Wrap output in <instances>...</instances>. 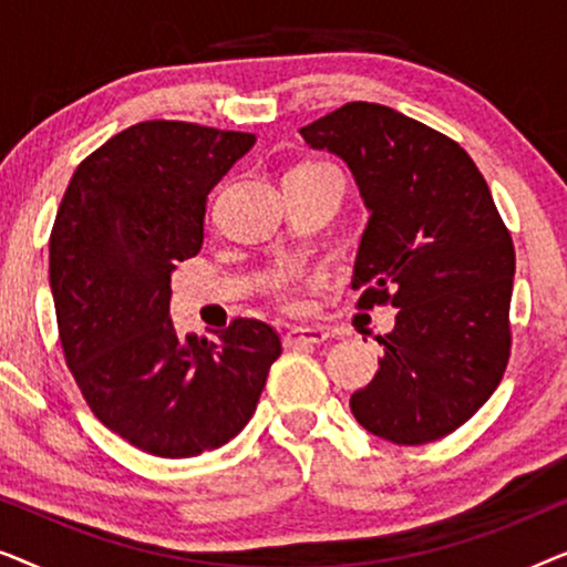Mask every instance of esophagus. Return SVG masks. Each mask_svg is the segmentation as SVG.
Masks as SVG:
<instances>
[{"mask_svg": "<svg viewBox=\"0 0 567 567\" xmlns=\"http://www.w3.org/2000/svg\"><path fill=\"white\" fill-rule=\"evenodd\" d=\"M324 340H330V332L322 328H291L284 336V343L289 348L297 346H320Z\"/></svg>", "mask_w": 567, "mask_h": 567, "instance_id": "esophagus-1", "label": "esophagus"}]
</instances>
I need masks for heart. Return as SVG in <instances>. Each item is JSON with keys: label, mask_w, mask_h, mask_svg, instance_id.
<instances>
[{"label": "heart", "mask_w": 567, "mask_h": 567, "mask_svg": "<svg viewBox=\"0 0 567 567\" xmlns=\"http://www.w3.org/2000/svg\"><path fill=\"white\" fill-rule=\"evenodd\" d=\"M315 165H324V162H305V165H299V167H315ZM268 289H270V297H274L284 309L299 307V291H297V284H293L291 276H286V274L274 276L270 278Z\"/></svg>", "instance_id": "b5f03b06"}]
</instances>
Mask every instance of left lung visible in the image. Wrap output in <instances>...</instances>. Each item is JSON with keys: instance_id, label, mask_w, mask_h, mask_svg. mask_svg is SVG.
Listing matches in <instances>:
<instances>
[{"instance_id": "left-lung-1", "label": "left lung", "mask_w": 567, "mask_h": 567, "mask_svg": "<svg viewBox=\"0 0 567 567\" xmlns=\"http://www.w3.org/2000/svg\"><path fill=\"white\" fill-rule=\"evenodd\" d=\"M351 167L371 212L353 268L359 307H398L374 379L353 392L363 429L400 446L444 439L501 384L511 355L514 239L454 138L386 105L346 103L301 128Z\"/></svg>"}]
</instances>
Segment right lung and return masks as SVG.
<instances>
[{"label":"right lung","mask_w":567,"mask_h":567,"mask_svg":"<svg viewBox=\"0 0 567 567\" xmlns=\"http://www.w3.org/2000/svg\"><path fill=\"white\" fill-rule=\"evenodd\" d=\"M255 134L142 121L74 169L49 243L64 361L105 429L165 460L235 439L281 338L237 317L216 340L177 336L169 274L204 245L206 198Z\"/></svg>","instance_id":"right-lung-1"}]
</instances>
